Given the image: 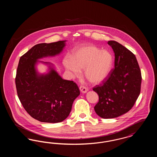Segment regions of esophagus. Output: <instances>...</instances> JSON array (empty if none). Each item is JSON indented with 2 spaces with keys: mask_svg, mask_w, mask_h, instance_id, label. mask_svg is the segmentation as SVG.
<instances>
[{
  "mask_svg": "<svg viewBox=\"0 0 157 157\" xmlns=\"http://www.w3.org/2000/svg\"><path fill=\"white\" fill-rule=\"evenodd\" d=\"M79 90H80L81 91V92L83 93V94H85V93H86L88 91V88L86 86H83V85L80 86Z\"/></svg>",
  "mask_w": 157,
  "mask_h": 157,
  "instance_id": "1",
  "label": "esophagus"
}]
</instances>
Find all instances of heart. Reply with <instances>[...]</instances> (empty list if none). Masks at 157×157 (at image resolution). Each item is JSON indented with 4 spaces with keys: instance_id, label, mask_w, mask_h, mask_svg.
<instances>
[{
    "instance_id": "heart-1",
    "label": "heart",
    "mask_w": 157,
    "mask_h": 157,
    "mask_svg": "<svg viewBox=\"0 0 157 157\" xmlns=\"http://www.w3.org/2000/svg\"><path fill=\"white\" fill-rule=\"evenodd\" d=\"M113 57L106 50L95 45L86 44L76 48L72 57L66 56L63 64L72 75L79 76L84 69V75L89 82L99 84L108 77L112 70Z\"/></svg>"
}]
</instances>
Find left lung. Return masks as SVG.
<instances>
[{"instance_id":"1","label":"left lung","mask_w":157,"mask_h":157,"mask_svg":"<svg viewBox=\"0 0 157 157\" xmlns=\"http://www.w3.org/2000/svg\"><path fill=\"white\" fill-rule=\"evenodd\" d=\"M108 44L115 53V68L103 84L93 88L99 96L95 111L104 119L120 117L132 108L140 95L142 81L134 53L116 41L109 40Z\"/></svg>"}]
</instances>
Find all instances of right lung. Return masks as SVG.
Wrapping results in <instances>:
<instances>
[{"mask_svg":"<svg viewBox=\"0 0 157 157\" xmlns=\"http://www.w3.org/2000/svg\"><path fill=\"white\" fill-rule=\"evenodd\" d=\"M66 41L35 45L19 59L15 78L17 96L26 112L42 122L58 123L65 120L80 94L75 82L62 79L52 63L38 60L60 54ZM39 62L47 65V73H38Z\"/></svg>","mask_w":157,"mask_h":157,"instance_id":"obj_1","label":"right lung"}]
</instances>
